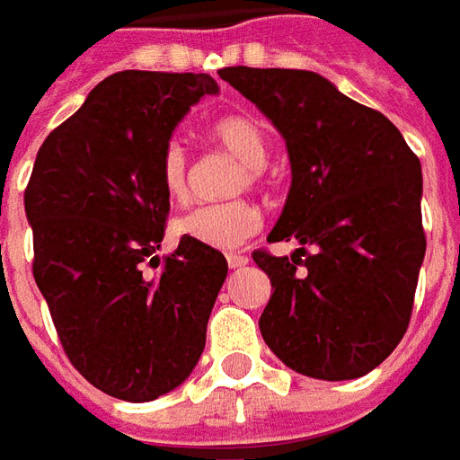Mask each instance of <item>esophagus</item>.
<instances>
[{"label":"esophagus","mask_w":460,"mask_h":460,"mask_svg":"<svg viewBox=\"0 0 460 460\" xmlns=\"http://www.w3.org/2000/svg\"><path fill=\"white\" fill-rule=\"evenodd\" d=\"M226 263H229V269H243V266L249 263V256H241V253H229V256H226Z\"/></svg>","instance_id":"obj_1"}]
</instances>
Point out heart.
I'll list each match as a JSON object with an SVG mask.
<instances>
[{
    "label": "heart",
    "instance_id": "heart-1",
    "mask_svg": "<svg viewBox=\"0 0 460 460\" xmlns=\"http://www.w3.org/2000/svg\"><path fill=\"white\" fill-rule=\"evenodd\" d=\"M211 137L236 160L243 162L239 187L259 184L263 180V167L269 162V135L261 122L246 115H229L211 128ZM160 184L167 199L187 201L190 197V157L180 142H170L160 157ZM261 229V211L246 199L207 204L187 211L174 221V234L184 239L199 241L217 251H231L249 241Z\"/></svg>",
    "mask_w": 460,
    "mask_h": 460
}]
</instances>
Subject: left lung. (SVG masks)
Instances as JSON below:
<instances>
[{"label":"left lung","instance_id":"left-lung-1","mask_svg":"<svg viewBox=\"0 0 460 460\" xmlns=\"http://www.w3.org/2000/svg\"><path fill=\"white\" fill-rule=\"evenodd\" d=\"M219 75L276 125L290 160L269 241L300 249L290 259L253 251L273 286L261 335L298 375L342 382L372 372L411 318L426 253L421 162L385 115L320 74L231 66Z\"/></svg>","mask_w":460,"mask_h":460}]
</instances>
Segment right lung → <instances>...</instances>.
Instances as JSON below:
<instances>
[{"label": "right lung", "instance_id": "add662e5", "mask_svg": "<svg viewBox=\"0 0 460 460\" xmlns=\"http://www.w3.org/2000/svg\"><path fill=\"white\" fill-rule=\"evenodd\" d=\"M209 74L120 71L88 93L36 155L24 191L34 279L66 355L101 392L152 402L191 375L207 342L226 259L184 239L155 256L170 199L162 150ZM161 266L152 277L144 266Z\"/></svg>", "mask_w": 460, "mask_h": 460}]
</instances>
